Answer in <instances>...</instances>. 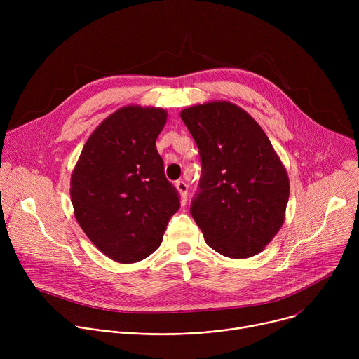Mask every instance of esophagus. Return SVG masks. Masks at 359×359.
<instances>
[{
	"label": "esophagus",
	"instance_id": "34e87169",
	"mask_svg": "<svg viewBox=\"0 0 359 359\" xmlns=\"http://www.w3.org/2000/svg\"><path fill=\"white\" fill-rule=\"evenodd\" d=\"M175 186H176L177 191L180 193V198H182V203L184 204V203H186V198H187V184H186L184 182L179 180V182H176V183H175Z\"/></svg>",
	"mask_w": 359,
	"mask_h": 359
}]
</instances>
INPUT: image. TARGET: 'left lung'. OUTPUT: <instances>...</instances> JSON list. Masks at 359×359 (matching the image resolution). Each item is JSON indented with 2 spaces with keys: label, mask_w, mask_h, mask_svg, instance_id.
Instances as JSON below:
<instances>
[{
  "label": "left lung",
  "mask_w": 359,
  "mask_h": 359,
  "mask_svg": "<svg viewBox=\"0 0 359 359\" xmlns=\"http://www.w3.org/2000/svg\"><path fill=\"white\" fill-rule=\"evenodd\" d=\"M180 118L201 162L191 217L217 252L255 255L281 229L290 196L270 139L245 111L224 100L187 108Z\"/></svg>",
  "instance_id": "left-lung-1"
}]
</instances>
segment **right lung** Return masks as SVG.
I'll return each instance as SVG.
<instances>
[{"label":"right lung","mask_w":359,"mask_h":359,"mask_svg":"<svg viewBox=\"0 0 359 359\" xmlns=\"http://www.w3.org/2000/svg\"><path fill=\"white\" fill-rule=\"evenodd\" d=\"M166 118L161 108L116 111L89 136L72 173L76 222L118 263H136L156 251L180 209L156 149Z\"/></svg>","instance_id":"1"}]
</instances>
